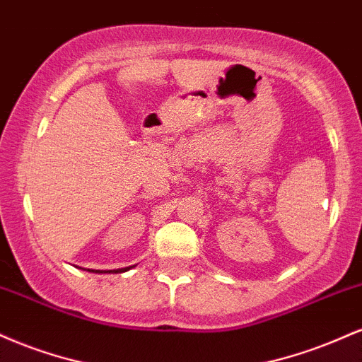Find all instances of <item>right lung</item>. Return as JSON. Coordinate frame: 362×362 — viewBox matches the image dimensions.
<instances>
[{"instance_id":"right-lung-1","label":"right lung","mask_w":362,"mask_h":362,"mask_svg":"<svg viewBox=\"0 0 362 362\" xmlns=\"http://www.w3.org/2000/svg\"><path fill=\"white\" fill-rule=\"evenodd\" d=\"M131 267H124V269H114V271H91V269H88V272H98V274H110V272H126L129 271Z\"/></svg>"}]
</instances>
